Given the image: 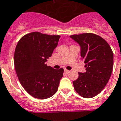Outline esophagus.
<instances>
[{
    "instance_id": "34e87169",
    "label": "esophagus",
    "mask_w": 121,
    "mask_h": 121,
    "mask_svg": "<svg viewBox=\"0 0 121 121\" xmlns=\"http://www.w3.org/2000/svg\"><path fill=\"white\" fill-rule=\"evenodd\" d=\"M64 71H65V73H66V74H69V72H70V70H67V69H64Z\"/></svg>"
}]
</instances>
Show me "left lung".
<instances>
[{
	"mask_svg": "<svg viewBox=\"0 0 121 121\" xmlns=\"http://www.w3.org/2000/svg\"><path fill=\"white\" fill-rule=\"evenodd\" d=\"M81 46L86 72H79L73 81L74 89L84 98H92L108 84L113 69V52L108 42L98 35L84 33L70 35Z\"/></svg>",
	"mask_w": 121,
	"mask_h": 121,
	"instance_id": "1",
	"label": "left lung"
}]
</instances>
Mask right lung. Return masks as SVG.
Wrapping results in <instances>:
<instances>
[{"label":"right lung","instance_id":"obj_1","mask_svg":"<svg viewBox=\"0 0 121 121\" xmlns=\"http://www.w3.org/2000/svg\"><path fill=\"white\" fill-rule=\"evenodd\" d=\"M60 37L33 32L24 35L17 43L14 53L15 71L22 87L35 98L47 99L57 91L64 69H54L47 66L46 62Z\"/></svg>","mask_w":121,"mask_h":121}]
</instances>
